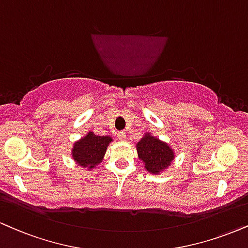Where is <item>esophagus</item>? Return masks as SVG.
Instances as JSON below:
<instances>
[{"instance_id":"obj_1","label":"esophagus","mask_w":248,"mask_h":248,"mask_svg":"<svg viewBox=\"0 0 248 248\" xmlns=\"http://www.w3.org/2000/svg\"><path fill=\"white\" fill-rule=\"evenodd\" d=\"M116 136H118V139L121 140V141H124V140H126V133L124 132H118Z\"/></svg>"}]
</instances>
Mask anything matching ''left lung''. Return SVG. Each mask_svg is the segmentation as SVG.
I'll list each match as a JSON object with an SVG mask.
<instances>
[{
  "label": "left lung",
  "mask_w": 248,
  "mask_h": 248,
  "mask_svg": "<svg viewBox=\"0 0 248 248\" xmlns=\"http://www.w3.org/2000/svg\"><path fill=\"white\" fill-rule=\"evenodd\" d=\"M139 158L145 164L147 171L158 173L171 164L174 158L172 149L156 137L147 134L136 144Z\"/></svg>",
  "instance_id": "8db88e82"
}]
</instances>
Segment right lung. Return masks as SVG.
<instances>
[{"label": "right lung", "instance_id": "add662e5", "mask_svg": "<svg viewBox=\"0 0 248 248\" xmlns=\"http://www.w3.org/2000/svg\"><path fill=\"white\" fill-rule=\"evenodd\" d=\"M111 141L109 136H98L90 132L74 144L73 158L83 168L93 169L103 160L107 145Z\"/></svg>", "mask_w": 248, "mask_h": 248}]
</instances>
